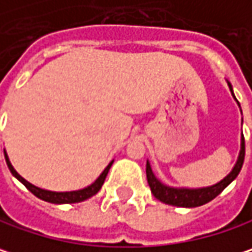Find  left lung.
Segmentation results:
<instances>
[{"label": "left lung", "mask_w": 252, "mask_h": 252, "mask_svg": "<svg viewBox=\"0 0 252 252\" xmlns=\"http://www.w3.org/2000/svg\"><path fill=\"white\" fill-rule=\"evenodd\" d=\"M228 87L231 90L232 97L234 92H232V86L231 83L226 80ZM237 100V99H235ZM237 104L240 106V103L237 101ZM244 156H245V142H244V136L241 135V148H240V153L237 158V162L234 165V168L231 169V172L225 176L224 179H221L220 182L209 185V187H204V188H176V187H169L166 184H163L155 173H153L152 166L149 163V160L146 162V178H148V184L151 187L153 196L156 199H159L163 204L168 205H173V207H181V208H196L201 205H205L209 201H212L214 198H217L222 190H224L241 171L244 163Z\"/></svg>", "instance_id": "8db88e82"}]
</instances>
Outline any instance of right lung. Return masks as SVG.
<instances>
[{
    "label": "right lung",
    "instance_id": "right-lung-1",
    "mask_svg": "<svg viewBox=\"0 0 252 252\" xmlns=\"http://www.w3.org/2000/svg\"><path fill=\"white\" fill-rule=\"evenodd\" d=\"M4 156H5V162H7V165H8V169L11 171V173H12V176H15V178H17V179H18V181H20L31 193H34L37 198L43 199L45 202L59 204V205H60V204H76V202H83V201L92 198L93 195H96L100 189H101V187H103L104 179H106V176H107V173H109L110 166L113 165V160H112V162L104 168V171L100 173L99 178H97L93 184H90L89 187H86V188L77 189V190H68V192H56V190H48V189L38 188V187L30 184L27 179H24L18 172L14 169V166H12L11 162H9V158L5 149H4Z\"/></svg>",
    "mask_w": 252,
    "mask_h": 252
}]
</instances>
